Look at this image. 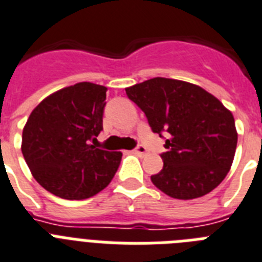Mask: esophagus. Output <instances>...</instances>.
<instances>
[{
  "mask_svg": "<svg viewBox=\"0 0 262 262\" xmlns=\"http://www.w3.org/2000/svg\"><path fill=\"white\" fill-rule=\"evenodd\" d=\"M133 153H135V155H138V156H145V155H146V149L142 145H138L137 148H136V149L133 150Z\"/></svg>",
  "mask_w": 262,
  "mask_h": 262,
  "instance_id": "1",
  "label": "esophagus"
}]
</instances>
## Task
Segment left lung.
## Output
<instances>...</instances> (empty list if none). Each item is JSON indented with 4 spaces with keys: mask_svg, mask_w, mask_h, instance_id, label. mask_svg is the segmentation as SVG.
Segmentation results:
<instances>
[{
    "mask_svg": "<svg viewBox=\"0 0 262 262\" xmlns=\"http://www.w3.org/2000/svg\"><path fill=\"white\" fill-rule=\"evenodd\" d=\"M155 133H169L163 169L150 176L175 199L211 192L230 171L237 148L234 117L205 89L184 80L153 78L125 89Z\"/></svg>",
    "mask_w": 262,
    "mask_h": 262,
    "instance_id": "obj_1",
    "label": "left lung"
}]
</instances>
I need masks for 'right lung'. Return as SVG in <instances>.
<instances>
[{"label": "right lung", "instance_id": "obj_1", "mask_svg": "<svg viewBox=\"0 0 262 262\" xmlns=\"http://www.w3.org/2000/svg\"><path fill=\"white\" fill-rule=\"evenodd\" d=\"M106 91L90 82L55 91L32 110L23 129L21 152L28 167L36 182L56 196H94L116 175L122 153L95 145Z\"/></svg>", "mask_w": 262, "mask_h": 262}]
</instances>
